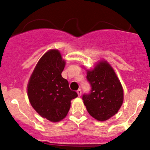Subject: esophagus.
<instances>
[{
	"mask_svg": "<svg viewBox=\"0 0 150 150\" xmlns=\"http://www.w3.org/2000/svg\"><path fill=\"white\" fill-rule=\"evenodd\" d=\"M77 94H78L79 97H80L81 94H82V91H81V89H79L77 91Z\"/></svg>",
	"mask_w": 150,
	"mask_h": 150,
	"instance_id": "34e87169",
	"label": "esophagus"
}]
</instances>
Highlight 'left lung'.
<instances>
[{"label":"left lung","instance_id":"obj_1","mask_svg":"<svg viewBox=\"0 0 150 150\" xmlns=\"http://www.w3.org/2000/svg\"><path fill=\"white\" fill-rule=\"evenodd\" d=\"M87 80L92 89L82 100L91 116L105 121L118 113L123 101V90L112 67L101 61L94 69L87 70Z\"/></svg>","mask_w":150,"mask_h":150}]
</instances>
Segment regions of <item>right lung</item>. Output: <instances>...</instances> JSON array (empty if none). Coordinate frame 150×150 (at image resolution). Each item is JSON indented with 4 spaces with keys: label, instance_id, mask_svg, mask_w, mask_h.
I'll list each match as a JSON object with an SVG mask.
<instances>
[{
    "label": "right lung",
    "instance_id": "1",
    "mask_svg": "<svg viewBox=\"0 0 150 150\" xmlns=\"http://www.w3.org/2000/svg\"><path fill=\"white\" fill-rule=\"evenodd\" d=\"M65 61L58 50H49L38 61L27 85L32 107L43 118L58 122L68 114L70 101L77 97L62 77Z\"/></svg>",
    "mask_w": 150,
    "mask_h": 150
}]
</instances>
